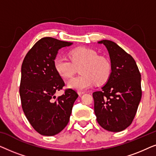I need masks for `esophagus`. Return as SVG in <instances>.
Returning a JSON list of instances; mask_svg holds the SVG:
<instances>
[{
	"label": "esophagus",
	"mask_w": 156,
	"mask_h": 156,
	"mask_svg": "<svg viewBox=\"0 0 156 156\" xmlns=\"http://www.w3.org/2000/svg\"><path fill=\"white\" fill-rule=\"evenodd\" d=\"M78 94L79 95H82L83 94H84V91H78Z\"/></svg>",
	"instance_id": "1"
}]
</instances>
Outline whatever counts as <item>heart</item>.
Returning a JSON list of instances; mask_svg holds the SVG:
<instances>
[{
  "instance_id": "1",
  "label": "heart",
  "mask_w": 156,
  "mask_h": 156,
  "mask_svg": "<svg viewBox=\"0 0 156 156\" xmlns=\"http://www.w3.org/2000/svg\"><path fill=\"white\" fill-rule=\"evenodd\" d=\"M70 59L63 55L55 57L53 65L62 77L71 78L80 67V76L72 78L68 82L69 88L82 91L90 88L95 83L102 84L109 78L112 66L105 57L98 56L94 50L87 48H76L69 52Z\"/></svg>"
}]
</instances>
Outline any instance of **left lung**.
Returning a JSON list of instances; mask_svg holds the SVG:
<instances>
[{"label": "left lung", "mask_w": 156, "mask_h": 156, "mask_svg": "<svg viewBox=\"0 0 156 156\" xmlns=\"http://www.w3.org/2000/svg\"><path fill=\"white\" fill-rule=\"evenodd\" d=\"M107 49L112 72L101 90L93 93L97 122L108 131L119 132L131 124L142 96L140 73L136 61L115 42H98Z\"/></svg>", "instance_id": "obj_1"}]
</instances>
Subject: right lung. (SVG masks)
I'll use <instances>...</instances> for the list:
<instances>
[{"instance_id":"obj_1","label":"right lung","mask_w":156,"mask_h":156,"mask_svg":"<svg viewBox=\"0 0 156 156\" xmlns=\"http://www.w3.org/2000/svg\"><path fill=\"white\" fill-rule=\"evenodd\" d=\"M72 44L43 37L23 59L19 90L21 104L30 123L41 135L55 136L65 129L78 97L75 91L67 89L55 99V92L65 87V82L55 70L53 62L59 49Z\"/></svg>"}]
</instances>
